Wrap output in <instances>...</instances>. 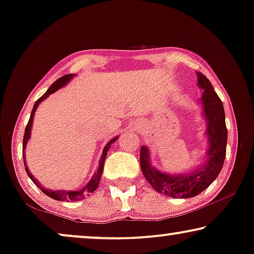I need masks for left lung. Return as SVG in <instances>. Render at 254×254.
I'll list each match as a JSON object with an SVG mask.
<instances>
[{
	"label": "left lung",
	"instance_id": "left-lung-1",
	"mask_svg": "<svg viewBox=\"0 0 254 254\" xmlns=\"http://www.w3.org/2000/svg\"><path fill=\"white\" fill-rule=\"evenodd\" d=\"M195 74L198 85L203 88L201 102L203 114L208 121L207 134L209 137V148L206 163L188 175L170 176L151 166L148 149L145 146L140 147V168L145 178L159 193L173 198H191L201 193L219 176L226 159L228 131L223 103L207 77L199 71Z\"/></svg>",
	"mask_w": 254,
	"mask_h": 254
}]
</instances>
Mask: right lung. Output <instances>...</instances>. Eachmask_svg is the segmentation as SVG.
<instances>
[{"instance_id":"1","label":"right lung","mask_w":254,"mask_h":254,"mask_svg":"<svg viewBox=\"0 0 254 254\" xmlns=\"http://www.w3.org/2000/svg\"><path fill=\"white\" fill-rule=\"evenodd\" d=\"M73 73H70V74H65V76L61 77L57 79L56 81L52 84V86L48 88L47 92L45 93L44 95L41 96V98H39L37 100V102L34 103V107L33 109H32V113H31V116H30V120H28V123L26 126V128H25V133H24V139H23V151L26 147V144L28 141V139H30V135H31V127H32V123H33V117H34V112L37 110V107L39 106V103H40L42 100H45L46 98L49 94H52V93L56 92L59 88H61L62 86H64L67 81H69L71 78H72ZM117 140V138H114L113 140H110L108 144L106 145V147L103 148V152H102V156L101 159H100V162H99V168L98 170L95 171V174L93 175V177L91 178V181L88 182V184L86 187H84V189H81L79 191H63V190H48V189H46L42 187V185L39 183V182L35 180V178L32 176L30 174V171H28V168L26 167V162H25L24 160V166H25V170H26V173L28 175V177L31 178L32 181H33V183L37 185V187L40 189V190L44 192L46 195H48V197H51L55 200H59V201H78V200H83L86 195H88L90 193H93L96 190V188L99 187V183H100V178H101V175H102V170H103V166H105V160H106V156H107V152L109 151L110 148V145L113 144L114 141ZM23 158L24 156V153H23Z\"/></svg>"}]
</instances>
